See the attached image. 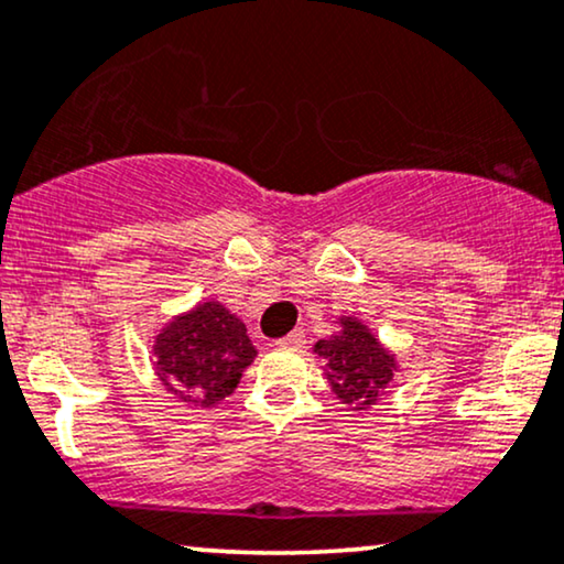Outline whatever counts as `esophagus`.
<instances>
[{
	"instance_id": "1",
	"label": "esophagus",
	"mask_w": 564,
	"mask_h": 564,
	"mask_svg": "<svg viewBox=\"0 0 564 564\" xmlns=\"http://www.w3.org/2000/svg\"><path fill=\"white\" fill-rule=\"evenodd\" d=\"M304 343H306V335H304V329H294V333L283 335L281 340H275L278 348H302Z\"/></svg>"
}]
</instances>
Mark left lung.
Wrapping results in <instances>:
<instances>
[{
    "label": "left lung",
    "mask_w": 564,
    "mask_h": 564,
    "mask_svg": "<svg viewBox=\"0 0 564 564\" xmlns=\"http://www.w3.org/2000/svg\"><path fill=\"white\" fill-rule=\"evenodd\" d=\"M317 352L327 360L337 397L348 404H373L394 377V358L356 319H343V333L319 340Z\"/></svg>",
    "instance_id": "left-lung-1"
}]
</instances>
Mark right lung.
<instances>
[{"mask_svg":"<svg viewBox=\"0 0 564 564\" xmlns=\"http://www.w3.org/2000/svg\"><path fill=\"white\" fill-rule=\"evenodd\" d=\"M154 369L164 387L187 402L212 408L235 392L254 348L247 327L221 304H200L177 317L154 345Z\"/></svg>","mask_w":564,"mask_h":564,"instance_id":"right-lung-1","label":"right lung"}]
</instances>
